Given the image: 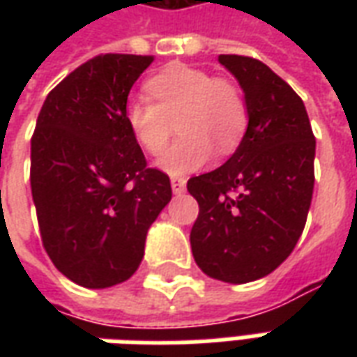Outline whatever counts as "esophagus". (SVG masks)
Here are the masks:
<instances>
[{
  "mask_svg": "<svg viewBox=\"0 0 357 357\" xmlns=\"http://www.w3.org/2000/svg\"><path fill=\"white\" fill-rule=\"evenodd\" d=\"M170 183H172V191L176 195H181V193H185V178H172L170 179Z\"/></svg>",
  "mask_w": 357,
  "mask_h": 357,
  "instance_id": "esophagus-1",
  "label": "esophagus"
}]
</instances>
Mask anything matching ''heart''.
<instances>
[{
    "label": "heart",
    "instance_id": "1",
    "mask_svg": "<svg viewBox=\"0 0 357 357\" xmlns=\"http://www.w3.org/2000/svg\"><path fill=\"white\" fill-rule=\"evenodd\" d=\"M145 91L151 99L133 97L126 102V124L143 151L158 155L178 120L181 135L158 160L170 174L197 170L214 147L231 153L247 132L248 107L239 86L204 68L168 65L145 82Z\"/></svg>",
    "mask_w": 357,
    "mask_h": 357
}]
</instances>
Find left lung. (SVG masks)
Segmentation results:
<instances>
[{
  "mask_svg": "<svg viewBox=\"0 0 357 357\" xmlns=\"http://www.w3.org/2000/svg\"><path fill=\"white\" fill-rule=\"evenodd\" d=\"M239 80L248 126L231 158L187 181L199 202L195 262L225 283H248L287 260L314 193L315 137L296 91L262 61L220 55Z\"/></svg>",
  "mask_w": 357,
  "mask_h": 357,
  "instance_id": "obj_1",
  "label": "left lung"
}]
</instances>
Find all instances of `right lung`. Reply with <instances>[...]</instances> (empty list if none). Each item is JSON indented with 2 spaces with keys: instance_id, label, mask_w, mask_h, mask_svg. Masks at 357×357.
<instances>
[{
  "instance_id": "add662e5",
  "label": "right lung",
  "mask_w": 357,
  "mask_h": 357,
  "mask_svg": "<svg viewBox=\"0 0 357 357\" xmlns=\"http://www.w3.org/2000/svg\"><path fill=\"white\" fill-rule=\"evenodd\" d=\"M153 55L89 59L45 97L30 141V187L45 252L70 281L107 289L141 264L170 178L149 168L126 124L128 93Z\"/></svg>"
}]
</instances>
